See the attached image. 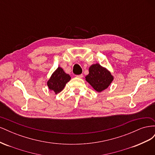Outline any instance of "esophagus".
Wrapping results in <instances>:
<instances>
[{
  "mask_svg": "<svg viewBox=\"0 0 155 155\" xmlns=\"http://www.w3.org/2000/svg\"><path fill=\"white\" fill-rule=\"evenodd\" d=\"M77 78H83V74H80V75H78V76H76Z\"/></svg>",
  "mask_w": 155,
  "mask_h": 155,
  "instance_id": "esophagus-1",
  "label": "esophagus"
}]
</instances>
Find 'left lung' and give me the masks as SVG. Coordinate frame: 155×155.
<instances>
[{"instance_id": "1", "label": "left lung", "mask_w": 155, "mask_h": 155, "mask_svg": "<svg viewBox=\"0 0 155 155\" xmlns=\"http://www.w3.org/2000/svg\"><path fill=\"white\" fill-rule=\"evenodd\" d=\"M88 71L85 80L98 92L107 89L114 79V76L110 72L99 63L92 64L89 67Z\"/></svg>"}]
</instances>
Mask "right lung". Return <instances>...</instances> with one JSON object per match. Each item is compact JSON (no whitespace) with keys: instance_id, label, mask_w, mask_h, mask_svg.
<instances>
[{"instance_id":"1","label":"right lung","mask_w":155,"mask_h":155,"mask_svg":"<svg viewBox=\"0 0 155 155\" xmlns=\"http://www.w3.org/2000/svg\"><path fill=\"white\" fill-rule=\"evenodd\" d=\"M71 79L70 75L64 72L63 69L59 67L51 74L47 81V85L50 91H52L55 94L61 92L66 84Z\"/></svg>"}]
</instances>
